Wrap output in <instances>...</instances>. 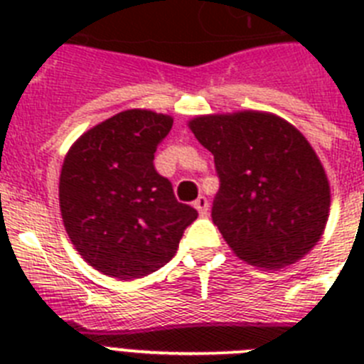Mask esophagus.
Masks as SVG:
<instances>
[{"label":"esophagus","mask_w":364,"mask_h":364,"mask_svg":"<svg viewBox=\"0 0 364 364\" xmlns=\"http://www.w3.org/2000/svg\"><path fill=\"white\" fill-rule=\"evenodd\" d=\"M193 208L198 211V215H200V217H205V215H208V211H210V204H208V198L202 197V195H200L197 200L193 202Z\"/></svg>","instance_id":"esophagus-1"}]
</instances>
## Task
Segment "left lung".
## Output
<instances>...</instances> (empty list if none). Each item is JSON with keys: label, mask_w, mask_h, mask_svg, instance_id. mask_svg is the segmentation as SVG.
Masks as SVG:
<instances>
[{"label": "left lung", "mask_w": 364, "mask_h": 364, "mask_svg": "<svg viewBox=\"0 0 364 364\" xmlns=\"http://www.w3.org/2000/svg\"><path fill=\"white\" fill-rule=\"evenodd\" d=\"M189 129L215 156L220 189L211 217L247 264H295L319 242L330 215V182L304 134L264 111L202 114Z\"/></svg>", "instance_id": "8db88e82"}]
</instances>
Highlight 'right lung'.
Returning a JSON list of instances; mask_svg holds the SVG:
<instances>
[{"label": "right lung", "mask_w": 364, "mask_h": 364, "mask_svg": "<svg viewBox=\"0 0 364 364\" xmlns=\"http://www.w3.org/2000/svg\"><path fill=\"white\" fill-rule=\"evenodd\" d=\"M171 125L169 114L127 109L67 151L60 173L63 226L82 259L107 277L133 281L160 269L198 217L153 166Z\"/></svg>", "instance_id": "obj_1"}]
</instances>
